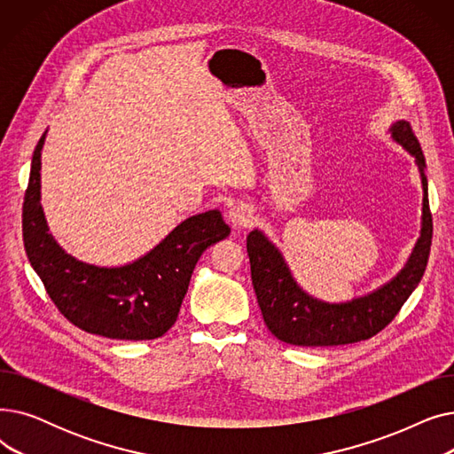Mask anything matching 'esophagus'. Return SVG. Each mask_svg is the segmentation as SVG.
<instances>
[{
    "label": "esophagus",
    "instance_id": "esophagus-1",
    "mask_svg": "<svg viewBox=\"0 0 454 454\" xmlns=\"http://www.w3.org/2000/svg\"><path fill=\"white\" fill-rule=\"evenodd\" d=\"M228 223L233 228H248L254 223V211L245 202H235L228 209Z\"/></svg>",
    "mask_w": 454,
    "mask_h": 454
}]
</instances>
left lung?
<instances>
[{"label":"left lung","mask_w":454,"mask_h":454,"mask_svg":"<svg viewBox=\"0 0 454 454\" xmlns=\"http://www.w3.org/2000/svg\"><path fill=\"white\" fill-rule=\"evenodd\" d=\"M388 134L394 143L414 158L423 189L419 237L407 263L392 279L363 296L346 301H325L301 289L285 255L263 231L255 228L248 233L247 252L257 303L267 327L281 342L318 348L366 340L394 320L401 305L421 281L433 239L425 156L407 121L401 119L392 123Z\"/></svg>","instance_id":"1"}]
</instances>
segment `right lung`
Masks as SVG:
<instances>
[{
	"mask_svg": "<svg viewBox=\"0 0 454 454\" xmlns=\"http://www.w3.org/2000/svg\"><path fill=\"white\" fill-rule=\"evenodd\" d=\"M40 137L23 200V245L59 311L77 327L117 340H153L176 322L191 274L211 245L230 235L219 209L187 217L147 254L101 267L67 254L47 226L42 199Z\"/></svg>",
	"mask_w": 454,
	"mask_h": 454,
	"instance_id": "obj_1",
	"label": "right lung"
}]
</instances>
